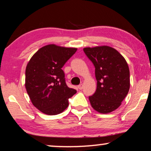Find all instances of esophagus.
Listing matches in <instances>:
<instances>
[{
  "mask_svg": "<svg viewBox=\"0 0 151 151\" xmlns=\"http://www.w3.org/2000/svg\"><path fill=\"white\" fill-rule=\"evenodd\" d=\"M78 89H79L80 90L83 89V84H80V85H78Z\"/></svg>",
  "mask_w": 151,
  "mask_h": 151,
  "instance_id": "esophagus-1",
  "label": "esophagus"
}]
</instances>
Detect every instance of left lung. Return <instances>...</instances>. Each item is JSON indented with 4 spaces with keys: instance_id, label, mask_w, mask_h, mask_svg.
Here are the masks:
<instances>
[{
    "instance_id": "8db88e82",
    "label": "left lung",
    "mask_w": 151,
    "mask_h": 151,
    "mask_svg": "<svg viewBox=\"0 0 151 151\" xmlns=\"http://www.w3.org/2000/svg\"><path fill=\"white\" fill-rule=\"evenodd\" d=\"M84 52L95 67L97 88L89 96L96 111L107 114L115 110L128 94L130 71L124 58L114 48L103 46L85 48Z\"/></svg>"
}]
</instances>
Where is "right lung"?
Returning <instances> with one entry per match:
<instances>
[{"label":"right lung","mask_w":151,"mask_h":151,"mask_svg":"<svg viewBox=\"0 0 151 151\" xmlns=\"http://www.w3.org/2000/svg\"><path fill=\"white\" fill-rule=\"evenodd\" d=\"M77 48L50 44L33 55L25 69V88L32 104L48 115H56L68 106V99L77 92L66 85L62 68Z\"/></svg>","instance_id":"obj_1"}]
</instances>
